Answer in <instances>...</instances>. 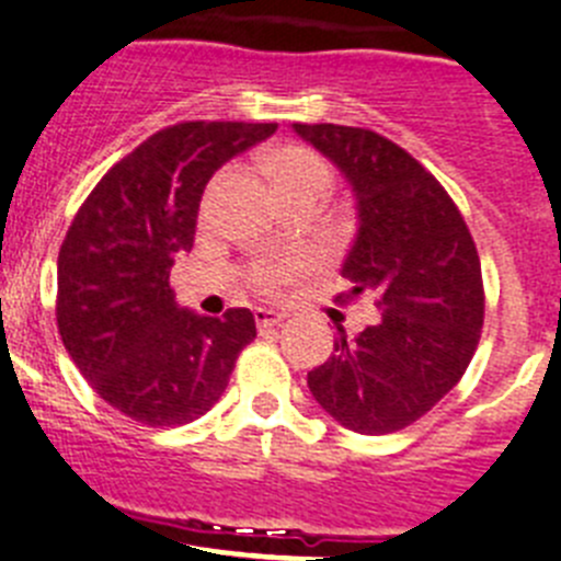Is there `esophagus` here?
<instances>
[{
  "label": "esophagus",
  "mask_w": 561,
  "mask_h": 561,
  "mask_svg": "<svg viewBox=\"0 0 561 561\" xmlns=\"http://www.w3.org/2000/svg\"><path fill=\"white\" fill-rule=\"evenodd\" d=\"M282 321H285V312L268 310V307H260V310H256V327H260V332H268L271 327H279Z\"/></svg>",
  "instance_id": "esophagus-1"
}]
</instances>
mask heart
<instances>
[{
    "label": "heart",
    "mask_w": 561,
    "mask_h": 561,
    "mask_svg": "<svg viewBox=\"0 0 561 561\" xmlns=\"http://www.w3.org/2000/svg\"><path fill=\"white\" fill-rule=\"evenodd\" d=\"M262 168L274 179L276 190L285 195L287 204L301 198L318 201L332 186L330 161L312 148H307V145L287 142L268 150L265 159H262ZM307 265H310V256L307 254L271 256V260L256 262L251 276L262 287H279L290 282L296 274H301Z\"/></svg>",
    "instance_id": "b5f03b06"
}]
</instances>
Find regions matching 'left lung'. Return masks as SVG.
Segmentation results:
<instances>
[{
    "label": "left lung",
    "instance_id": "left-lung-1",
    "mask_svg": "<svg viewBox=\"0 0 561 561\" xmlns=\"http://www.w3.org/2000/svg\"><path fill=\"white\" fill-rule=\"evenodd\" d=\"M293 130L346 175L357 234L341 276L352 301L375 293L380 321L346 337L307 375L335 422L366 436L425 416L467 371L483 327L476 240L442 184L408 150L368 128L301 125Z\"/></svg>",
    "mask_w": 561,
    "mask_h": 561
}]
</instances>
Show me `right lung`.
<instances>
[{
  "mask_svg": "<svg viewBox=\"0 0 561 561\" xmlns=\"http://www.w3.org/2000/svg\"><path fill=\"white\" fill-rule=\"evenodd\" d=\"M276 123H179L100 179L58 251L60 341L80 375L148 427L204 416L256 337L251 310L198 316L175 301L170 271L195 243L206 184Z\"/></svg>",
  "mask_w": 561,
  "mask_h": 561,
  "instance_id": "obj_1",
  "label": "right lung"
}]
</instances>
